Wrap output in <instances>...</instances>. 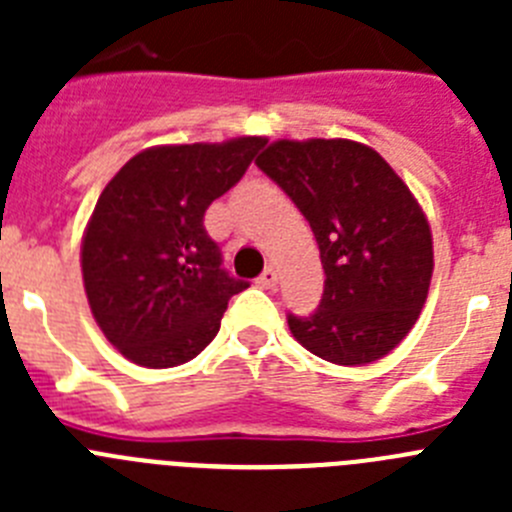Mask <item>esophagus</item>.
<instances>
[{
    "label": "esophagus",
    "instance_id": "esophagus-1",
    "mask_svg": "<svg viewBox=\"0 0 512 512\" xmlns=\"http://www.w3.org/2000/svg\"><path fill=\"white\" fill-rule=\"evenodd\" d=\"M277 282H279L277 269H274V266H266V269L261 271V277H259L261 287H264V289H274V287H277Z\"/></svg>",
    "mask_w": 512,
    "mask_h": 512
}]
</instances>
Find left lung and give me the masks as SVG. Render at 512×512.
<instances>
[{
  "instance_id": "1",
  "label": "left lung",
  "mask_w": 512,
  "mask_h": 512,
  "mask_svg": "<svg viewBox=\"0 0 512 512\" xmlns=\"http://www.w3.org/2000/svg\"><path fill=\"white\" fill-rule=\"evenodd\" d=\"M256 166L287 192L320 248L325 289L292 336L320 359L364 366L408 336L433 277L423 207L374 148L346 138L274 140Z\"/></svg>"
}]
</instances>
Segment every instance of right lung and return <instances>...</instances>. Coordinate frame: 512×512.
I'll use <instances>...</instances> for the list:
<instances>
[{
    "label": "right lung",
    "instance_id": "1",
    "mask_svg": "<svg viewBox=\"0 0 512 512\" xmlns=\"http://www.w3.org/2000/svg\"><path fill=\"white\" fill-rule=\"evenodd\" d=\"M264 143L243 135L146 148L99 194L81 238V277L94 320L133 364L192 361L217 336L230 297L248 287L220 266L205 212Z\"/></svg>",
    "mask_w": 512,
    "mask_h": 512
}]
</instances>
